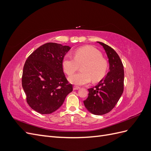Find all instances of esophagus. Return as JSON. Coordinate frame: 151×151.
I'll list each match as a JSON object with an SVG mask.
<instances>
[{"instance_id":"obj_1","label":"esophagus","mask_w":151,"mask_h":151,"mask_svg":"<svg viewBox=\"0 0 151 151\" xmlns=\"http://www.w3.org/2000/svg\"><path fill=\"white\" fill-rule=\"evenodd\" d=\"M81 88H80V87H78V86H74V88H73V89H74V90H78V89H79Z\"/></svg>"}]
</instances>
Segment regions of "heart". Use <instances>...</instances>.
<instances>
[{
  "label": "heart",
  "mask_w": 151,
  "mask_h": 151,
  "mask_svg": "<svg viewBox=\"0 0 151 151\" xmlns=\"http://www.w3.org/2000/svg\"><path fill=\"white\" fill-rule=\"evenodd\" d=\"M81 67V72L69 77L71 83L85 85L93 81H99L104 78L108 69V62L102 57V53L92 46H84L74 52V57L65 55L62 60V67L68 75L72 74Z\"/></svg>",
  "instance_id": "obj_1"
}]
</instances>
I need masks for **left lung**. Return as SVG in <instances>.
<instances>
[{
	"instance_id": "left-lung-1",
	"label": "left lung",
	"mask_w": 151,
	"mask_h": 151,
	"mask_svg": "<svg viewBox=\"0 0 151 151\" xmlns=\"http://www.w3.org/2000/svg\"><path fill=\"white\" fill-rule=\"evenodd\" d=\"M108 58L109 72L98 85L88 89V97L84 101V106L94 115L108 113L115 106L123 92L124 70L120 57L111 47L102 42Z\"/></svg>"
}]
</instances>
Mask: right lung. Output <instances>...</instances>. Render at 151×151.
Returning <instances> with one entry per match:
<instances>
[{
    "instance_id": "add662e5",
    "label": "right lung",
    "mask_w": 151,
    "mask_h": 151,
    "mask_svg": "<svg viewBox=\"0 0 151 151\" xmlns=\"http://www.w3.org/2000/svg\"><path fill=\"white\" fill-rule=\"evenodd\" d=\"M70 49L56 43H47L32 53L26 60L22 86L29 106L41 114L56 111L72 91L63 71L62 60Z\"/></svg>"
}]
</instances>
